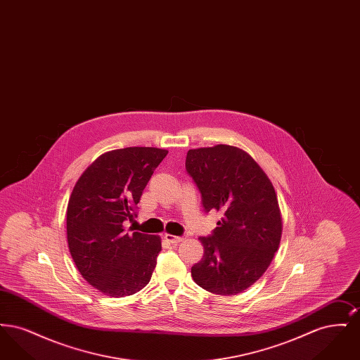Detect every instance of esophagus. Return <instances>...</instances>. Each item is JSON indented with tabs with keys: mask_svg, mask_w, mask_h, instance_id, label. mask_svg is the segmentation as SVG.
Masks as SVG:
<instances>
[{
	"mask_svg": "<svg viewBox=\"0 0 360 360\" xmlns=\"http://www.w3.org/2000/svg\"><path fill=\"white\" fill-rule=\"evenodd\" d=\"M165 239L167 241H170L172 244H176V243H181L184 240L186 239V236H174V235H169V233H165Z\"/></svg>",
	"mask_w": 360,
	"mask_h": 360,
	"instance_id": "esophagus-1",
	"label": "esophagus"
}]
</instances>
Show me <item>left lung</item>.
Here are the masks:
<instances>
[{
    "label": "left lung",
    "instance_id": "1",
    "mask_svg": "<svg viewBox=\"0 0 360 360\" xmlns=\"http://www.w3.org/2000/svg\"><path fill=\"white\" fill-rule=\"evenodd\" d=\"M185 166L206 213H221L212 233L200 238L204 257L191 276L205 290L235 295L264 274L278 250L282 219L274 188L257 162L232 146L188 150Z\"/></svg>",
    "mask_w": 360,
    "mask_h": 360
}]
</instances>
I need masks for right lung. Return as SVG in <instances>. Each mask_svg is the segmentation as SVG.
I'll list each match as a JSON object with an SVG mask.
<instances>
[{
	"label": "right lung",
	"instance_id": "1",
	"mask_svg": "<svg viewBox=\"0 0 360 360\" xmlns=\"http://www.w3.org/2000/svg\"><path fill=\"white\" fill-rule=\"evenodd\" d=\"M169 151L128 147L98 156L72 188L68 205V241L86 281L109 297L141 290L162 250L154 235L125 229L151 175Z\"/></svg>",
	"mask_w": 360,
	"mask_h": 360
}]
</instances>
